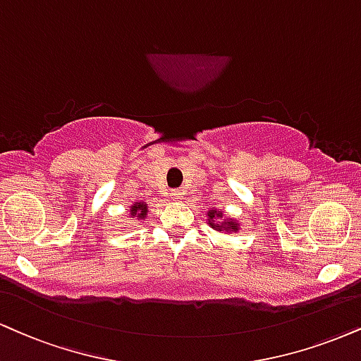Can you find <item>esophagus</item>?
<instances>
[{
    "label": "esophagus",
    "mask_w": 361,
    "mask_h": 361,
    "mask_svg": "<svg viewBox=\"0 0 361 361\" xmlns=\"http://www.w3.org/2000/svg\"><path fill=\"white\" fill-rule=\"evenodd\" d=\"M169 197L175 198V200H180L181 198V190H171V192H169Z\"/></svg>",
    "instance_id": "1"
}]
</instances>
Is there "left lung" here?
Masks as SVG:
<instances>
[{"label":"left lung","mask_w":361,"mask_h":361,"mask_svg":"<svg viewBox=\"0 0 361 361\" xmlns=\"http://www.w3.org/2000/svg\"><path fill=\"white\" fill-rule=\"evenodd\" d=\"M208 224L212 225V228L220 230V232H233V230H238V224L235 220H224L222 212L210 210L208 212Z\"/></svg>","instance_id":"1"}]
</instances>
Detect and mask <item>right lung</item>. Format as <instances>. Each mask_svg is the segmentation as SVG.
<instances>
[{"label": "right lung", "instance_id": "obj_1", "mask_svg": "<svg viewBox=\"0 0 361 361\" xmlns=\"http://www.w3.org/2000/svg\"><path fill=\"white\" fill-rule=\"evenodd\" d=\"M129 215H131V219H134V220H145L147 215V203H145V202L133 203L131 214Z\"/></svg>", "mask_w": 361, "mask_h": 361}]
</instances>
